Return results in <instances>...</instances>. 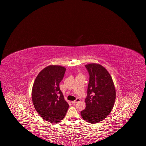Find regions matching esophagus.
<instances>
[{
  "label": "esophagus",
  "instance_id": "esophagus-1",
  "mask_svg": "<svg viewBox=\"0 0 146 146\" xmlns=\"http://www.w3.org/2000/svg\"><path fill=\"white\" fill-rule=\"evenodd\" d=\"M80 99H78V98H77V99H76V100H74V101H72V103H77V102H80Z\"/></svg>",
  "mask_w": 146,
  "mask_h": 146
}]
</instances>
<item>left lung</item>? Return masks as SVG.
Returning <instances> with one entry per match:
<instances>
[{
	"label": "left lung",
	"mask_w": 146,
	"mask_h": 146,
	"mask_svg": "<svg viewBox=\"0 0 146 146\" xmlns=\"http://www.w3.org/2000/svg\"><path fill=\"white\" fill-rule=\"evenodd\" d=\"M90 80L86 109L81 111L83 119L91 123L99 122L111 111L115 100L116 92L113 79L103 66L98 64L86 65Z\"/></svg>",
	"instance_id": "8db88e82"
}]
</instances>
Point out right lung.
Wrapping results in <instances>:
<instances>
[{"label":"right lung","mask_w":146,"mask_h":146,"mask_svg":"<svg viewBox=\"0 0 146 146\" xmlns=\"http://www.w3.org/2000/svg\"><path fill=\"white\" fill-rule=\"evenodd\" d=\"M66 68L50 65L37 76L32 90L34 107L44 119L52 123L60 122L65 117L69 105L59 88Z\"/></svg>","instance_id":"obj_1"}]
</instances>
